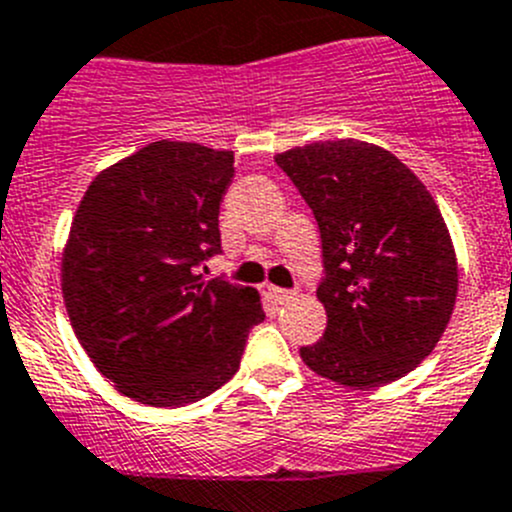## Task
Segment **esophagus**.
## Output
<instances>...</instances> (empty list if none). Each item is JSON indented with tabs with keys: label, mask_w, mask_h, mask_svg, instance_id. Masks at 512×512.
Wrapping results in <instances>:
<instances>
[{
	"label": "esophagus",
	"mask_w": 512,
	"mask_h": 512,
	"mask_svg": "<svg viewBox=\"0 0 512 512\" xmlns=\"http://www.w3.org/2000/svg\"><path fill=\"white\" fill-rule=\"evenodd\" d=\"M269 297L274 299L276 304H287L297 297V292H289V289H279V287H269Z\"/></svg>",
	"instance_id": "obj_1"
}]
</instances>
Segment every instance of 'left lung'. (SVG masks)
<instances>
[{
	"instance_id": "8db88e82",
	"label": "left lung",
	"mask_w": 512,
	"mask_h": 512,
	"mask_svg": "<svg viewBox=\"0 0 512 512\" xmlns=\"http://www.w3.org/2000/svg\"><path fill=\"white\" fill-rule=\"evenodd\" d=\"M312 208L327 330L299 350L309 370L348 388L398 381L437 348L457 302L452 236L424 182L360 139H327L276 154Z\"/></svg>"
}]
</instances>
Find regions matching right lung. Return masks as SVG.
Here are the masks:
<instances>
[{
  "label": "right lung",
  "mask_w": 512,
  "mask_h": 512,
  "mask_svg": "<svg viewBox=\"0 0 512 512\" xmlns=\"http://www.w3.org/2000/svg\"><path fill=\"white\" fill-rule=\"evenodd\" d=\"M233 152L195 142L137 149L93 177L60 261L75 337L131 401L167 409L218 391L264 320L261 294L205 281Z\"/></svg>",
  "instance_id": "1"
}]
</instances>
